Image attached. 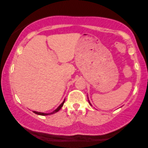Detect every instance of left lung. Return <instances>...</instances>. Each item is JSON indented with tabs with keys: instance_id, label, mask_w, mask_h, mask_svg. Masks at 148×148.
<instances>
[{
	"instance_id": "1",
	"label": "left lung",
	"mask_w": 148,
	"mask_h": 148,
	"mask_svg": "<svg viewBox=\"0 0 148 148\" xmlns=\"http://www.w3.org/2000/svg\"><path fill=\"white\" fill-rule=\"evenodd\" d=\"M88 102H89V103H90V105H92V104H91V103H90V100H88Z\"/></svg>"
}]
</instances>
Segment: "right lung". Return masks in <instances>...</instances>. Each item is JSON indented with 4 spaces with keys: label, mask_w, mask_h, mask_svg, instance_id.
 <instances>
[{
    "label": "right lung",
    "mask_w": 148,
    "mask_h": 148,
    "mask_svg": "<svg viewBox=\"0 0 148 148\" xmlns=\"http://www.w3.org/2000/svg\"><path fill=\"white\" fill-rule=\"evenodd\" d=\"M64 101H65V99H64V100L63 101V102H62V104H60V106H58V108H56L55 110H54L53 112H50V113H44V112H36V111H33V112H34V113H35V114H38V115H42V116H46V115H49V114H54V113L57 112L58 110H60V108H62V106H63V104H64Z\"/></svg>",
    "instance_id": "add662e5"
}]
</instances>
